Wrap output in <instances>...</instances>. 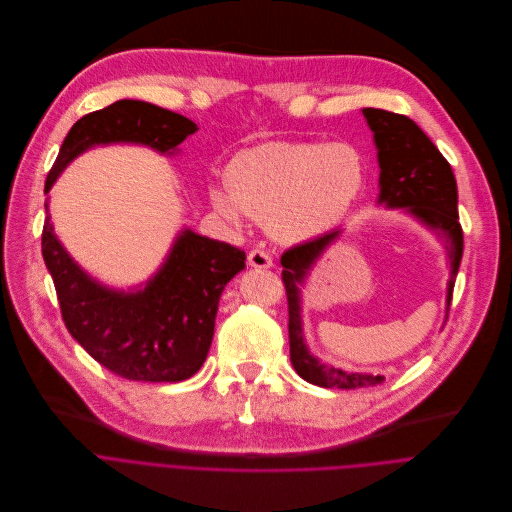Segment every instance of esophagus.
<instances>
[{
	"label": "esophagus",
	"mask_w": 512,
	"mask_h": 512,
	"mask_svg": "<svg viewBox=\"0 0 512 512\" xmlns=\"http://www.w3.org/2000/svg\"><path fill=\"white\" fill-rule=\"evenodd\" d=\"M248 264L254 266V268H270L272 266V258L266 250L262 248H254L250 254H248Z\"/></svg>",
	"instance_id": "esophagus-1"
}]
</instances>
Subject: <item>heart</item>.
Masks as SVG:
<instances>
[{"label": "heart", "mask_w": 512, "mask_h": 512, "mask_svg": "<svg viewBox=\"0 0 512 512\" xmlns=\"http://www.w3.org/2000/svg\"><path fill=\"white\" fill-rule=\"evenodd\" d=\"M363 185V157L347 143L272 141L238 153L212 199L232 220L248 214L280 240L300 242L335 226Z\"/></svg>", "instance_id": "b5f03b06"}]
</instances>
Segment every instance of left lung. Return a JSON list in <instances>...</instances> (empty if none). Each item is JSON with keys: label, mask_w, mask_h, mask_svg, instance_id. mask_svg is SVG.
<instances>
[{"label": "left lung", "mask_w": 512, "mask_h": 512, "mask_svg": "<svg viewBox=\"0 0 512 512\" xmlns=\"http://www.w3.org/2000/svg\"><path fill=\"white\" fill-rule=\"evenodd\" d=\"M373 131L379 161V203L387 208H405L420 222L440 234L450 258L448 298L450 309L456 274L462 260L464 236L458 222V187L450 163L430 141V137L405 115L383 109H363ZM341 230L327 232L311 242L286 250L280 258L282 282L288 298V341L294 371L313 385L357 389L383 383L385 377L371 373H347L319 363L302 339L300 323V290L306 274L321 254L337 240Z\"/></svg>", "instance_id": "obj_1"}]
</instances>
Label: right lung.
<instances>
[{
    "label": "right lung",
    "instance_id": "add662e5",
    "mask_svg": "<svg viewBox=\"0 0 512 512\" xmlns=\"http://www.w3.org/2000/svg\"><path fill=\"white\" fill-rule=\"evenodd\" d=\"M195 131L197 125L187 117L151 102L117 100L74 123L44 191H50L74 157L94 145L139 143L173 153ZM42 256L68 333L115 375L151 383L183 381L199 371L214 339L220 296L246 268L244 250L183 230L145 288L113 290L90 278L68 256L50 216L44 220Z\"/></svg>",
    "mask_w": 512,
    "mask_h": 512
}]
</instances>
